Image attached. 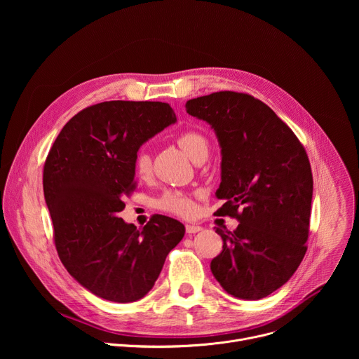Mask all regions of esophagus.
I'll list each match as a JSON object with an SVG mask.
<instances>
[{
    "label": "esophagus",
    "instance_id": "1",
    "mask_svg": "<svg viewBox=\"0 0 359 359\" xmlns=\"http://www.w3.org/2000/svg\"><path fill=\"white\" fill-rule=\"evenodd\" d=\"M201 230H203V227L198 224H186V233H189V234H194Z\"/></svg>",
    "mask_w": 359,
    "mask_h": 359
}]
</instances>
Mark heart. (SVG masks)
Listing matches in <instances>:
<instances>
[{"instance_id": "obj_1", "label": "heart", "mask_w": 359, "mask_h": 359, "mask_svg": "<svg viewBox=\"0 0 359 359\" xmlns=\"http://www.w3.org/2000/svg\"><path fill=\"white\" fill-rule=\"evenodd\" d=\"M177 144L186 155L194 162L198 156L209 153L208 139L198 132H184L177 137ZM150 156L147 151L139 150L135 155L133 168L139 177H146L150 173ZM158 208L179 216H189L193 212V200L187 193L177 190H168L158 201Z\"/></svg>"}]
</instances>
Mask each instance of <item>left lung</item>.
Segmentation results:
<instances>
[{"label": "left lung", "instance_id": "obj_1", "mask_svg": "<svg viewBox=\"0 0 359 359\" xmlns=\"http://www.w3.org/2000/svg\"><path fill=\"white\" fill-rule=\"evenodd\" d=\"M186 112L210 125L222 149L224 200L219 216L236 217L234 231L216 229L223 250L210 263L230 295L260 299L283 287L306 251L313 200L309 156L292 130L262 100L215 92L186 102Z\"/></svg>", "mask_w": 359, "mask_h": 359}]
</instances>
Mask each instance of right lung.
<instances>
[{
  "label": "right lung",
  "mask_w": 359,
  "mask_h": 359,
  "mask_svg": "<svg viewBox=\"0 0 359 359\" xmlns=\"http://www.w3.org/2000/svg\"><path fill=\"white\" fill-rule=\"evenodd\" d=\"M176 121L162 102H102L75 115L48 153L43 196L60 259L96 297L143 298L184 236L168 216H153L143 229L119 217L122 197L135 187V155Z\"/></svg>",
  "instance_id": "1"
}]
</instances>
